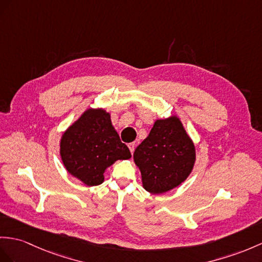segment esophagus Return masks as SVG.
<instances>
[{
	"mask_svg": "<svg viewBox=\"0 0 262 262\" xmlns=\"http://www.w3.org/2000/svg\"><path fill=\"white\" fill-rule=\"evenodd\" d=\"M127 146H129V149H130V152H131V153L135 152V149H136V143H135V142L129 143V144H127Z\"/></svg>",
	"mask_w": 262,
	"mask_h": 262,
	"instance_id": "esophagus-1",
	"label": "esophagus"
}]
</instances>
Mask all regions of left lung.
<instances>
[{
    "instance_id": "obj_1",
    "label": "left lung",
    "mask_w": 262,
    "mask_h": 262,
    "mask_svg": "<svg viewBox=\"0 0 262 262\" xmlns=\"http://www.w3.org/2000/svg\"><path fill=\"white\" fill-rule=\"evenodd\" d=\"M133 159L141 172L142 186L160 194L177 188L187 179L195 162V148L177 116L157 120Z\"/></svg>"
}]
</instances>
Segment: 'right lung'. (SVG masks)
Returning <instances> with one entry per match:
<instances>
[{
  "label": "right lung",
  "mask_w": 262,
  "mask_h": 262,
  "mask_svg": "<svg viewBox=\"0 0 262 262\" xmlns=\"http://www.w3.org/2000/svg\"><path fill=\"white\" fill-rule=\"evenodd\" d=\"M60 155L69 173L90 187L103 182L105 170L117 160L131 158L112 125L110 113L91 107L63 133Z\"/></svg>",
  "instance_id": "add662e5"
}]
</instances>
